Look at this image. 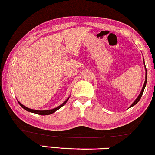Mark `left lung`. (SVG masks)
Returning <instances> with one entry per match:
<instances>
[{
    "mask_svg": "<svg viewBox=\"0 0 155 155\" xmlns=\"http://www.w3.org/2000/svg\"><path fill=\"white\" fill-rule=\"evenodd\" d=\"M144 66H145V65H144ZM147 70H146V77H145V81H144V83L143 87H142V91H141V92H140V94L139 95V96H138L137 98V99L135 100V101H134V102H133V103H132V104H131V106H130V107H132V106L135 105V104H136L138 102L140 101V100L141 99V97H142V94H143L144 90V88H145V86H146V84H147Z\"/></svg>",
    "mask_w": 155,
    "mask_h": 155,
    "instance_id": "obj_1",
    "label": "left lung"
}]
</instances>
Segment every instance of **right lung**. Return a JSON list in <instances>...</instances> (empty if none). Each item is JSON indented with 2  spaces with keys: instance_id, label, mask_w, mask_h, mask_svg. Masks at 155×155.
Returning <instances> with one entry per match:
<instances>
[{
  "instance_id": "add662e5",
  "label": "right lung",
  "mask_w": 155,
  "mask_h": 155,
  "mask_svg": "<svg viewBox=\"0 0 155 155\" xmlns=\"http://www.w3.org/2000/svg\"><path fill=\"white\" fill-rule=\"evenodd\" d=\"M68 99H69V98H68V99L66 100L64 102L63 104H60V105L58 106V107H57L56 108H54V109L49 110H32V109H30V108L26 107L25 106H24L23 104H22L19 101H18V103H19L20 105H21V107L23 108V109H25V110H27V111L31 112H33V113L38 114H41V115H48V114H52V113H53V112H55L56 111V110H59L60 108H61L62 107H63L64 104H65L66 102H67Z\"/></svg>"
}]
</instances>
